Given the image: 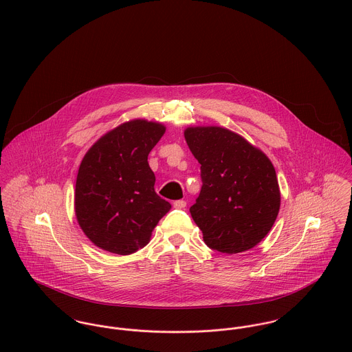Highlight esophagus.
<instances>
[{"mask_svg":"<svg viewBox=\"0 0 352 352\" xmlns=\"http://www.w3.org/2000/svg\"><path fill=\"white\" fill-rule=\"evenodd\" d=\"M186 206H187V201H183V199L182 201H173V207L175 208H184Z\"/></svg>","mask_w":352,"mask_h":352,"instance_id":"1","label":"esophagus"}]
</instances>
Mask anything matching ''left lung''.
Here are the masks:
<instances>
[{
	"mask_svg": "<svg viewBox=\"0 0 352 352\" xmlns=\"http://www.w3.org/2000/svg\"><path fill=\"white\" fill-rule=\"evenodd\" d=\"M184 138L201 164V194L192 219L207 247L250 251L272 229L280 190L271 160L240 134L221 126H190Z\"/></svg>",
	"mask_w": 352,
	"mask_h": 352,
	"instance_id": "1",
	"label": "left lung"
}]
</instances>
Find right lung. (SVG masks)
I'll return each instance as SVG.
<instances>
[{
  "label": "right lung",
  "mask_w": 352,
  "mask_h": 352,
  "mask_svg": "<svg viewBox=\"0 0 352 352\" xmlns=\"http://www.w3.org/2000/svg\"><path fill=\"white\" fill-rule=\"evenodd\" d=\"M165 130L160 122L131 119L107 131L85 153L74 211L84 234L102 251L124 256L144 248L170 210L154 191L148 162Z\"/></svg>",
  "instance_id": "add662e5"
}]
</instances>
